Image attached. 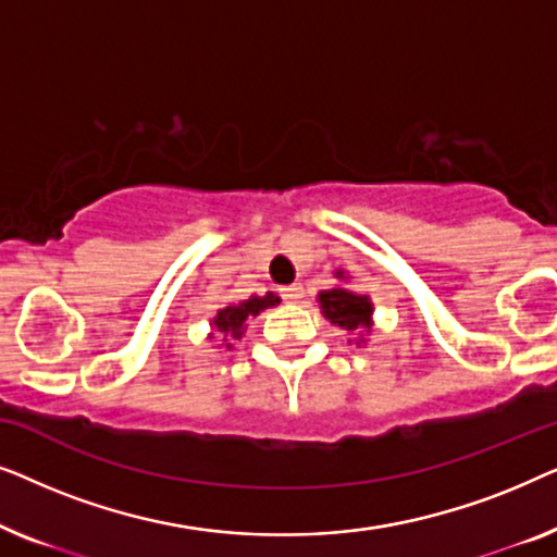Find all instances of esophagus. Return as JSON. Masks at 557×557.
Masks as SVG:
<instances>
[{"label": "esophagus", "mask_w": 557, "mask_h": 557, "mask_svg": "<svg viewBox=\"0 0 557 557\" xmlns=\"http://www.w3.org/2000/svg\"><path fill=\"white\" fill-rule=\"evenodd\" d=\"M281 296H284L286 301H301L304 299V286L301 284L284 286V288H281Z\"/></svg>", "instance_id": "1"}]
</instances>
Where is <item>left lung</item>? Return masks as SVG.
<instances>
[{"label": "left lung", "instance_id": "left-lung-1", "mask_svg": "<svg viewBox=\"0 0 557 557\" xmlns=\"http://www.w3.org/2000/svg\"><path fill=\"white\" fill-rule=\"evenodd\" d=\"M334 278L347 281L349 276L342 269L334 271ZM319 309H322L324 319H330L332 324L347 330L352 337L349 342H355L357 347L368 345L370 334H372V324H375V307H372V299L368 294H357L347 286H334V288H324V292L317 294Z\"/></svg>", "mask_w": 557, "mask_h": 557}]
</instances>
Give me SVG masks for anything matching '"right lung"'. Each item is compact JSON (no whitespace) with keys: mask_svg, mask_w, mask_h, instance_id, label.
I'll return each mask as SVG.
<instances>
[{"mask_svg":"<svg viewBox=\"0 0 557 557\" xmlns=\"http://www.w3.org/2000/svg\"><path fill=\"white\" fill-rule=\"evenodd\" d=\"M276 304H281V296L273 294V292H265L263 296H250V299L227 304V307L218 309V314L210 319V330L212 332L208 334V339H212L215 334H220L223 345L231 349L235 345V339H240L243 334H246L248 319L258 317L265 309L276 307Z\"/></svg>","mask_w":557,"mask_h":557,"instance_id":"add662e5","label":"right lung"}]
</instances>
